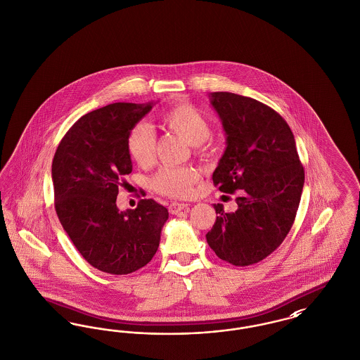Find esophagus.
<instances>
[{
  "label": "esophagus",
  "instance_id": "obj_1",
  "mask_svg": "<svg viewBox=\"0 0 360 360\" xmlns=\"http://www.w3.org/2000/svg\"><path fill=\"white\" fill-rule=\"evenodd\" d=\"M188 204H185V202H172L170 205H169V210H170V213L172 214H178V213H181L182 210H188Z\"/></svg>",
  "mask_w": 360,
  "mask_h": 360
}]
</instances>
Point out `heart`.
<instances>
[{
  "label": "heart",
  "mask_w": 360,
  "mask_h": 360,
  "mask_svg": "<svg viewBox=\"0 0 360 360\" xmlns=\"http://www.w3.org/2000/svg\"><path fill=\"white\" fill-rule=\"evenodd\" d=\"M160 120L170 131L193 144L197 154L213 153V144L207 139L210 125L205 116L190 103H178L166 109ZM156 136L154 129L146 122L135 124L127 137L129 156L140 166H150L154 162ZM200 172L191 166H165L155 174L151 185L155 191L172 198H185L198 181Z\"/></svg>",
  "instance_id": "obj_1"
}]
</instances>
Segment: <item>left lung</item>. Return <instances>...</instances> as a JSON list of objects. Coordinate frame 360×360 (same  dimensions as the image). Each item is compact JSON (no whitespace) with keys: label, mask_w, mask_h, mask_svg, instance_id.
Wrapping results in <instances>:
<instances>
[{"label":"left lung","mask_w":360,"mask_h":360,"mask_svg":"<svg viewBox=\"0 0 360 360\" xmlns=\"http://www.w3.org/2000/svg\"><path fill=\"white\" fill-rule=\"evenodd\" d=\"M226 135V148L213 184L235 194L238 210L219 213L206 241L233 266H250L273 254L294 223L305 172L290 127L279 113L254 98L228 91L210 93Z\"/></svg>","instance_id":"left-lung-1"}]
</instances>
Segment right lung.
Instances as JSON below:
<instances>
[{
    "mask_svg": "<svg viewBox=\"0 0 360 360\" xmlns=\"http://www.w3.org/2000/svg\"><path fill=\"white\" fill-rule=\"evenodd\" d=\"M153 103H116L86 113L60 140L52 160L55 210L79 254L97 270L131 274L154 257L169 210L154 200L116 205L132 172L127 137Z\"/></svg>",
    "mask_w": 360,
    "mask_h": 360,
    "instance_id": "right-lung-1",
    "label": "right lung"
}]
</instances>
